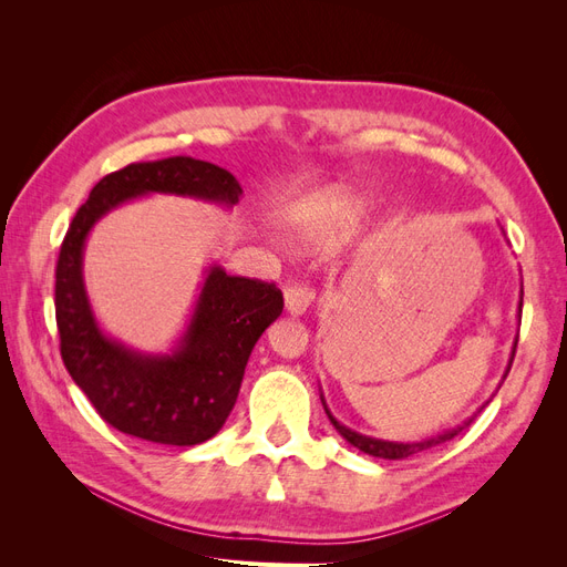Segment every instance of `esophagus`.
Here are the masks:
<instances>
[{
    "mask_svg": "<svg viewBox=\"0 0 567 567\" xmlns=\"http://www.w3.org/2000/svg\"><path fill=\"white\" fill-rule=\"evenodd\" d=\"M284 305H286V312L290 317H302L307 312V307L312 305V290L300 286V284L288 286L284 293Z\"/></svg>",
    "mask_w": 567,
    "mask_h": 567,
    "instance_id": "obj_1",
    "label": "esophagus"
}]
</instances>
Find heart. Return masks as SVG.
Wrapping results in <instances>:
<instances>
[{
	"label": "heart",
	"mask_w": 567,
	"mask_h": 567,
	"mask_svg": "<svg viewBox=\"0 0 567 567\" xmlns=\"http://www.w3.org/2000/svg\"><path fill=\"white\" fill-rule=\"evenodd\" d=\"M367 213V198L348 184H331L290 205L284 225L290 244L323 246L348 234Z\"/></svg>",
	"instance_id": "1"
}]
</instances>
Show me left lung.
Segmentation results:
<instances>
[{
    "label": "left lung",
    "mask_w": 567,
    "mask_h": 567,
    "mask_svg": "<svg viewBox=\"0 0 567 567\" xmlns=\"http://www.w3.org/2000/svg\"><path fill=\"white\" fill-rule=\"evenodd\" d=\"M520 312H523V284H520V300H518V321H520ZM516 346H518V336H516V340H513V348H511V357H508V364H506V371H504V375H502V381H499V385H496V390L502 388V383H504V379L508 375V371H511V364H513V354H516ZM494 390V392H496ZM494 398V394H492ZM492 398L485 402V404H489L492 402ZM321 404H323V409H326V416L331 419V423H333V427L336 431L340 433V437L342 440H348L352 447H357L359 452H364V454H369V456H379V458H406V456H414V454H419V452H423V450H431V447H435V444H442V442H447V440H452V437H456L463 427L466 425H471L473 423V419L480 414V411L485 409V404L480 406L475 414L471 416V419H466L463 423H458V425H454V427H447V431H442V433H437V435H433V437H425V440H416V442H390V440H381V437H371V435H362V433H357V431H352V427H348V425H342L333 414H331V409H329V404H326V400H323V392H321Z\"/></svg>",
    "instance_id": "obj_1"
}]
</instances>
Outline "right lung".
I'll list each match as a JSON object with an SVG mask.
<instances>
[{"mask_svg": "<svg viewBox=\"0 0 567 567\" xmlns=\"http://www.w3.org/2000/svg\"><path fill=\"white\" fill-rule=\"evenodd\" d=\"M177 196L231 210L244 188L225 167L196 158L132 163L101 179L73 217L56 265L61 357L101 419L120 433L192 447L219 433L236 404L255 342L279 319L274 284L205 269L194 310L167 352H144L109 336L84 286V246L99 219L142 196Z\"/></svg>", "mask_w": 567, "mask_h": 567, "instance_id": "right-lung-1", "label": "right lung"}]
</instances>
